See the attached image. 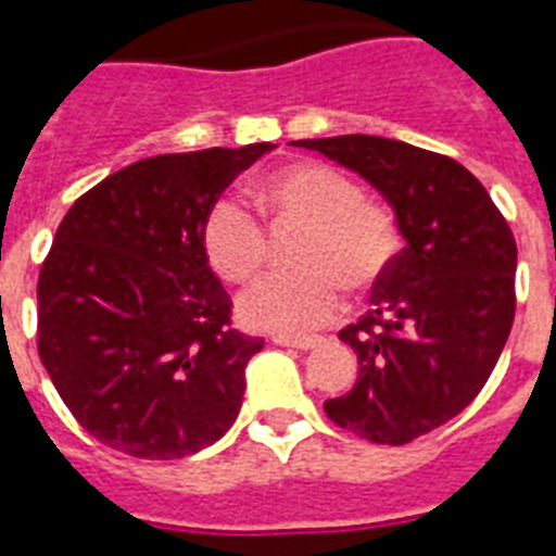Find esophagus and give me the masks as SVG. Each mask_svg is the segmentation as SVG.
I'll return each instance as SVG.
<instances>
[{
  "label": "esophagus",
  "mask_w": 556,
  "mask_h": 556,
  "mask_svg": "<svg viewBox=\"0 0 556 556\" xmlns=\"http://www.w3.org/2000/svg\"><path fill=\"white\" fill-rule=\"evenodd\" d=\"M274 343L277 346H288V349H314L320 346V338H286V334H279V338H274Z\"/></svg>",
  "instance_id": "esophagus-1"
}]
</instances>
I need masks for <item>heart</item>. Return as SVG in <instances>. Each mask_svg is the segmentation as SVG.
Returning <instances> with one entry per match:
<instances>
[{
	"instance_id": "heart-1",
	"label": "heart",
	"mask_w": 556,
	"mask_h": 556,
	"mask_svg": "<svg viewBox=\"0 0 556 556\" xmlns=\"http://www.w3.org/2000/svg\"><path fill=\"white\" fill-rule=\"evenodd\" d=\"M253 201L279 230L303 227L291 248L300 270L256 279L239 296V317L256 331L300 334L329 323L340 308V288L375 291L401 248L392 207L361 195L355 178L320 161H296L262 176ZM201 248L218 277L244 282L268 256V236L251 210L218 199L201 225Z\"/></svg>"
}]
</instances>
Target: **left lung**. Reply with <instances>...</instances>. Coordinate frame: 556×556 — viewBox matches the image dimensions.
I'll list each match as a JSON object with an SVG mask.
<instances>
[{
	"label": "left lung",
	"instance_id": "left-lung-1",
	"mask_svg": "<svg viewBox=\"0 0 556 556\" xmlns=\"http://www.w3.org/2000/svg\"><path fill=\"white\" fill-rule=\"evenodd\" d=\"M294 147L357 173L395 210L406 244L369 312L340 331L361 369L326 415L375 444H406L456 418L491 378L517 308L514 233L482 181L447 155L378 135Z\"/></svg>",
	"mask_w": 556,
	"mask_h": 556
}]
</instances>
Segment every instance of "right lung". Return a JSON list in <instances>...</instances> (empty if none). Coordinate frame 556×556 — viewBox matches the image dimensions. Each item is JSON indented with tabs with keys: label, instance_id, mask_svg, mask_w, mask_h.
Segmentation results:
<instances>
[{
	"label": "right lung",
	"instance_id": "add662e5",
	"mask_svg": "<svg viewBox=\"0 0 556 556\" xmlns=\"http://www.w3.org/2000/svg\"><path fill=\"white\" fill-rule=\"evenodd\" d=\"M274 143L135 161L83 192L37 282V349L86 432L135 458H185L230 430L265 340L230 326L201 225Z\"/></svg>",
	"mask_w": 556,
	"mask_h": 556
}]
</instances>
